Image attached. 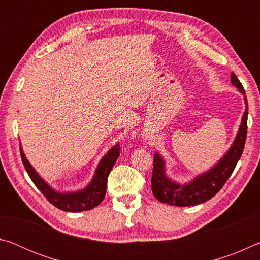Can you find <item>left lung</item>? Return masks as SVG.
<instances>
[{"label":"left lung","mask_w":260,"mask_h":260,"mask_svg":"<svg viewBox=\"0 0 260 260\" xmlns=\"http://www.w3.org/2000/svg\"><path fill=\"white\" fill-rule=\"evenodd\" d=\"M231 81L241 94L244 96L245 112L242 117L241 126L236 138L223 157L213 167L205 173L197 175L190 182L180 184L167 178L165 173V160L159 153L153 156V169L151 178V188L156 199L161 203L175 206H191L197 205L210 199L217 193L231 177L237 161L243 152L246 139V122H248V102H246L245 90L235 73L231 76Z\"/></svg>","instance_id":"obj_1"}]
</instances>
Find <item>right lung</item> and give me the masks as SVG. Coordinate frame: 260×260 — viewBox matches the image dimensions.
I'll return each mask as SVG.
<instances>
[{
    "label": "right lung",
    "instance_id": "obj_1",
    "mask_svg": "<svg viewBox=\"0 0 260 260\" xmlns=\"http://www.w3.org/2000/svg\"><path fill=\"white\" fill-rule=\"evenodd\" d=\"M119 155L120 147L119 144H116L101 159L93 179L86 188L74 192H59L56 191L54 188H51L38 174L37 171L33 169V166L29 164L23 149L20 147L21 160H23V164L26 171H27L30 180L52 205H55L59 210L67 211V212H81V211L91 210L103 201L105 191H107L109 173L112 170L114 162H116Z\"/></svg>",
    "mask_w": 260,
    "mask_h": 260
}]
</instances>
